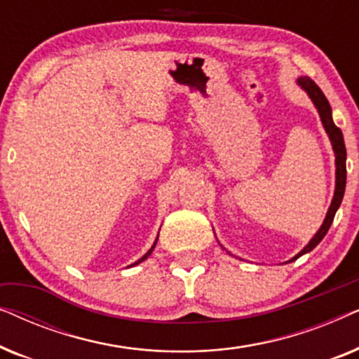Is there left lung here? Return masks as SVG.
I'll return each instance as SVG.
<instances>
[{"label":"left lung","instance_id":"left-lung-1","mask_svg":"<svg viewBox=\"0 0 359 359\" xmlns=\"http://www.w3.org/2000/svg\"><path fill=\"white\" fill-rule=\"evenodd\" d=\"M296 83L302 88L304 91L307 93V96L311 97L313 106H316L318 116H320L323 129H325L328 139H330V142H332L333 154H335V168L337 170H335V193H333L332 204L327 210V215H325V219H323V224L320 225V229L317 230V233L311 238V242H309L306 247H304L301 252L296 255V257H292L291 259H289L287 263L294 262V259L302 257V255L312 252V250L322 242L323 237H325L327 232H328V229H330V225L333 222V217H335L338 208H340V204L343 201V194H345V186H346V149H345V140H343L341 130L338 129V127L335 126V122H333V119H332L330 102L327 101L325 95H323L320 88L316 85V81H312L309 76L297 78ZM220 247H222V245H220Z\"/></svg>","mask_w":359,"mask_h":359}]
</instances>
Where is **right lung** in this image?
Listing matches in <instances>:
<instances>
[{
  "label": "right lung",
  "instance_id": "add662e5",
  "mask_svg": "<svg viewBox=\"0 0 359 359\" xmlns=\"http://www.w3.org/2000/svg\"><path fill=\"white\" fill-rule=\"evenodd\" d=\"M156 240H158V237H156V238H155V242H154V245H151V248H150V250H149V252H147V253H145V255H144V257H142V258H140V259H137V262H135V263H134V264H130V266H135V264H139V263H142V262H145V259H147V258H149V257H150V255H151V252H154V248H155V245H156Z\"/></svg>",
  "mask_w": 359,
  "mask_h": 359
}]
</instances>
